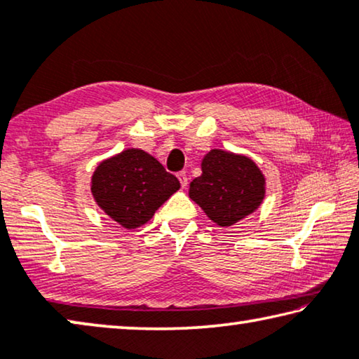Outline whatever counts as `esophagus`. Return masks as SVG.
I'll use <instances>...</instances> for the list:
<instances>
[{"label": "esophagus", "mask_w": 359, "mask_h": 359, "mask_svg": "<svg viewBox=\"0 0 359 359\" xmlns=\"http://www.w3.org/2000/svg\"><path fill=\"white\" fill-rule=\"evenodd\" d=\"M177 177H179V180H180V185L185 189L187 184H189V179H187V174H185V172H179Z\"/></svg>", "instance_id": "1"}]
</instances>
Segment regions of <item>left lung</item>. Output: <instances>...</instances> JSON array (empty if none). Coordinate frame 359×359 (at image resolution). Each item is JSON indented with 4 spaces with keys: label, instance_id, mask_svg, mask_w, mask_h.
<instances>
[{
    "label": "left lung",
    "instance_id": "8db88e82",
    "mask_svg": "<svg viewBox=\"0 0 359 359\" xmlns=\"http://www.w3.org/2000/svg\"><path fill=\"white\" fill-rule=\"evenodd\" d=\"M201 170L191 180L189 196L217 226H232L263 203L264 175L250 158L211 149L203 158Z\"/></svg>",
    "mask_w": 359,
    "mask_h": 359
}]
</instances>
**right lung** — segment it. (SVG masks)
I'll use <instances>...</instances> for the list:
<instances>
[{"instance_id": "right-lung-1", "label": "right lung", "mask_w": 359, "mask_h": 359, "mask_svg": "<svg viewBox=\"0 0 359 359\" xmlns=\"http://www.w3.org/2000/svg\"><path fill=\"white\" fill-rule=\"evenodd\" d=\"M180 182L143 149H126L101 163L92 177L98 206L126 229L148 222Z\"/></svg>"}]
</instances>
